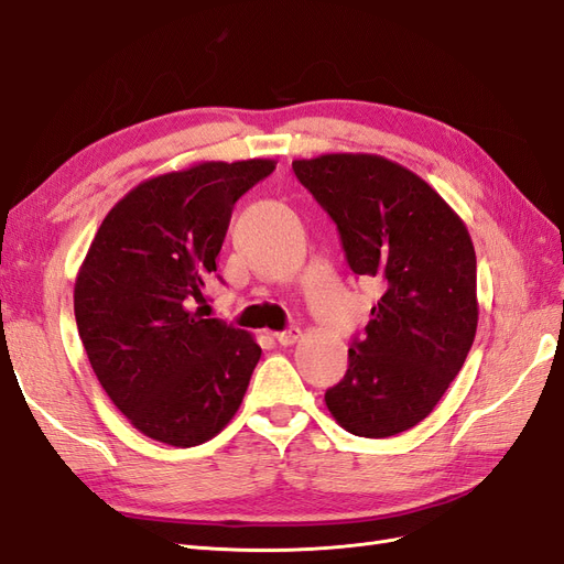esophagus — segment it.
Here are the masks:
<instances>
[{
	"label": "esophagus",
	"mask_w": 564,
	"mask_h": 564,
	"mask_svg": "<svg viewBox=\"0 0 564 564\" xmlns=\"http://www.w3.org/2000/svg\"><path fill=\"white\" fill-rule=\"evenodd\" d=\"M301 338V329H286V332H278L275 334V340H278V344L280 346H294L296 344V340Z\"/></svg>",
	"instance_id": "1"
}]
</instances>
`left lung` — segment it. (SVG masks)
I'll return each instance as SVG.
<instances>
[{
    "label": "left lung",
    "instance_id": "left-lung-1",
    "mask_svg": "<svg viewBox=\"0 0 564 564\" xmlns=\"http://www.w3.org/2000/svg\"><path fill=\"white\" fill-rule=\"evenodd\" d=\"M292 166L334 218L355 275L386 286L324 402L352 435L404 433L433 412L473 346L480 305L470 232L435 187L381 155L332 152Z\"/></svg>",
    "mask_w": 564,
    "mask_h": 564
}]
</instances>
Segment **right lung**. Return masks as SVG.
I'll return each mask as SVG.
<instances>
[{
  "mask_svg": "<svg viewBox=\"0 0 564 564\" xmlns=\"http://www.w3.org/2000/svg\"><path fill=\"white\" fill-rule=\"evenodd\" d=\"M275 160L197 162L152 176L100 224L75 280V319L96 379L135 431L195 447L242 404L261 346L191 308L216 272L235 202Z\"/></svg>",
  "mask_w": 564,
  "mask_h": 564,
  "instance_id": "obj_1",
  "label": "right lung"
}]
</instances>
